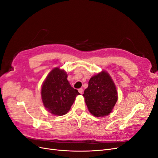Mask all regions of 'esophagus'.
<instances>
[{"instance_id": "1", "label": "esophagus", "mask_w": 158, "mask_h": 158, "mask_svg": "<svg viewBox=\"0 0 158 158\" xmlns=\"http://www.w3.org/2000/svg\"><path fill=\"white\" fill-rule=\"evenodd\" d=\"M78 92H79V93H80V94H82L83 93V89H82V88H80V89H78Z\"/></svg>"}]
</instances>
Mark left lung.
I'll return each mask as SVG.
<instances>
[{
	"label": "left lung",
	"instance_id": "left-lung-1",
	"mask_svg": "<svg viewBox=\"0 0 158 158\" xmlns=\"http://www.w3.org/2000/svg\"><path fill=\"white\" fill-rule=\"evenodd\" d=\"M83 96L88 111L95 117L109 114L118 100L116 85L106 70L91 77Z\"/></svg>",
	"mask_w": 158,
	"mask_h": 158
}]
</instances>
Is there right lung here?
<instances>
[{
    "label": "right lung",
    "mask_w": 158,
    "mask_h": 158,
    "mask_svg": "<svg viewBox=\"0 0 158 158\" xmlns=\"http://www.w3.org/2000/svg\"><path fill=\"white\" fill-rule=\"evenodd\" d=\"M64 69L55 67L51 70L42 84L41 99L45 108L54 115L62 116L70 111L80 94L71 86Z\"/></svg>",
    "instance_id": "obj_1"
}]
</instances>
